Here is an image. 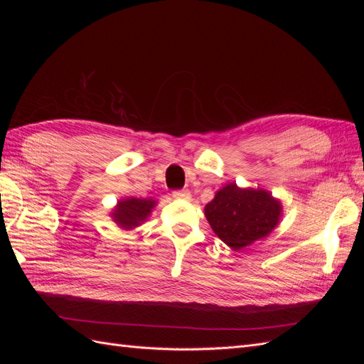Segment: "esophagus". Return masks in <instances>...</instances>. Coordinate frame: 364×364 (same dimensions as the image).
<instances>
[{"mask_svg":"<svg viewBox=\"0 0 364 364\" xmlns=\"http://www.w3.org/2000/svg\"><path fill=\"white\" fill-rule=\"evenodd\" d=\"M173 197L179 200H190L191 194L188 190H178V191H173Z\"/></svg>","mask_w":364,"mask_h":364,"instance_id":"1","label":"esophagus"}]
</instances>
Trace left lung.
Masks as SVG:
<instances>
[{
  "instance_id": "8db88e82",
  "label": "left lung",
  "mask_w": 364,
  "mask_h": 364,
  "mask_svg": "<svg viewBox=\"0 0 364 364\" xmlns=\"http://www.w3.org/2000/svg\"><path fill=\"white\" fill-rule=\"evenodd\" d=\"M205 217L215 235L232 250L266 238L282 217V202L264 188H241L230 182L205 206Z\"/></svg>"
}]
</instances>
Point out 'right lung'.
I'll return each instance as SVG.
<instances>
[{
	"instance_id": "add662e5",
	"label": "right lung",
	"mask_w": 364,
	"mask_h": 364,
	"mask_svg": "<svg viewBox=\"0 0 364 364\" xmlns=\"http://www.w3.org/2000/svg\"><path fill=\"white\" fill-rule=\"evenodd\" d=\"M158 205L153 199H138V197H124L112 208L109 217L123 230H132L147 222L151 211Z\"/></svg>"
}]
</instances>
